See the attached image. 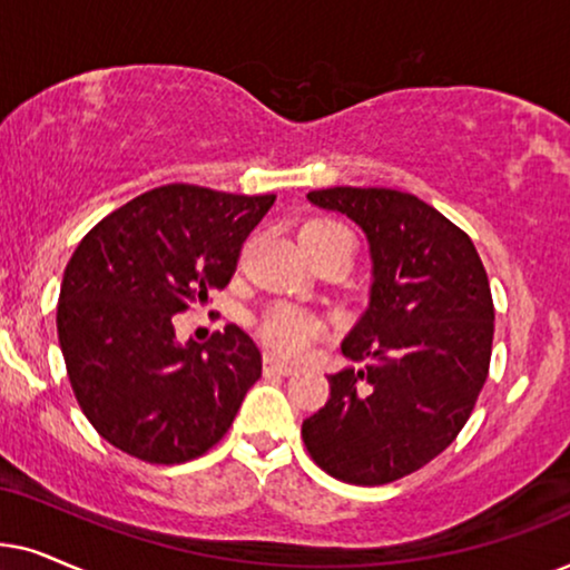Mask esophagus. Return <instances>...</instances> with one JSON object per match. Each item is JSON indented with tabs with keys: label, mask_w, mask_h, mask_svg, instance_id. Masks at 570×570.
I'll use <instances>...</instances> for the list:
<instances>
[{
	"label": "esophagus",
	"mask_w": 570,
	"mask_h": 570,
	"mask_svg": "<svg viewBox=\"0 0 570 570\" xmlns=\"http://www.w3.org/2000/svg\"><path fill=\"white\" fill-rule=\"evenodd\" d=\"M263 367H265V373H276V375H294V373H297V367H294V364L281 362L273 354H265Z\"/></svg>",
	"instance_id": "34e87169"
}]
</instances>
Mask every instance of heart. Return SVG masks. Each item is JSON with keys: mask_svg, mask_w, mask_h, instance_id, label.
Listing matches in <instances>:
<instances>
[{"mask_svg": "<svg viewBox=\"0 0 570 570\" xmlns=\"http://www.w3.org/2000/svg\"><path fill=\"white\" fill-rule=\"evenodd\" d=\"M341 232L346 229L336 222L313 218V222L302 226L299 239L313 245V242H323ZM257 331H261L263 341L273 348V352L281 356H289V360H299V356H305L309 348H313L315 341L323 336L325 323L321 315L313 313V309L292 305V302H278V305L265 309L261 323H257Z\"/></svg>", "mask_w": 570, "mask_h": 570, "instance_id": "heart-1", "label": "heart"}]
</instances>
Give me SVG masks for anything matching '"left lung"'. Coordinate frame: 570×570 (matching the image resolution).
I'll return each mask as SVG.
<instances>
[{"mask_svg":"<svg viewBox=\"0 0 570 570\" xmlns=\"http://www.w3.org/2000/svg\"><path fill=\"white\" fill-rule=\"evenodd\" d=\"M307 197L367 234L373 289L341 344L362 367L328 375V404L302 422V440L341 482H396L449 449L474 412L495 333L488 273L469 234L416 195L331 187Z\"/></svg>","mask_w":570,"mask_h":570,"instance_id":"left-lung-1","label":"left lung"}]
</instances>
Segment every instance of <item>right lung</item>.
Listing matches in <instances>:
<instances>
[{"instance_id": "obj_1", "label": "right lung", "mask_w": 570, "mask_h": 570, "mask_svg": "<svg viewBox=\"0 0 570 570\" xmlns=\"http://www.w3.org/2000/svg\"><path fill=\"white\" fill-rule=\"evenodd\" d=\"M276 195L164 185L80 239L57 333L75 399L98 435L148 464H185L226 435L263 356L237 325L179 344L171 315L229 284L242 242Z\"/></svg>"}]
</instances>
